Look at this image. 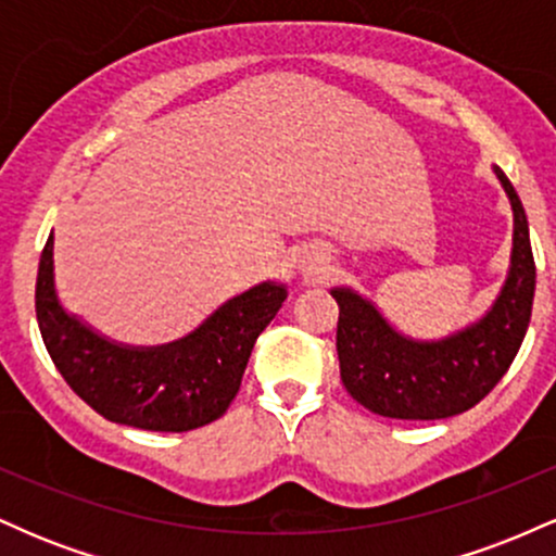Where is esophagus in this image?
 <instances>
[{
  "instance_id": "1",
  "label": "esophagus",
  "mask_w": 556,
  "mask_h": 556,
  "mask_svg": "<svg viewBox=\"0 0 556 556\" xmlns=\"http://www.w3.org/2000/svg\"><path fill=\"white\" fill-rule=\"evenodd\" d=\"M298 269L303 274V279H318L321 274H327L329 269V256L324 248H303V253H300L298 258Z\"/></svg>"
}]
</instances>
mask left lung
<instances>
[{
  "mask_svg": "<svg viewBox=\"0 0 556 556\" xmlns=\"http://www.w3.org/2000/svg\"><path fill=\"white\" fill-rule=\"evenodd\" d=\"M494 175L513 206V253L500 295L478 321L439 337L416 340L353 287H331L340 305L337 355L350 397L366 410L400 420H439L478 405L507 374L528 331L535 264L528 216L513 182Z\"/></svg>",
  "mask_w": 556,
  "mask_h": 556,
  "instance_id": "obj_1",
  "label": "left lung"
}]
</instances>
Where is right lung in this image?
Listing matches in <instances>:
<instances>
[{
  "mask_svg": "<svg viewBox=\"0 0 556 556\" xmlns=\"http://www.w3.org/2000/svg\"><path fill=\"white\" fill-rule=\"evenodd\" d=\"M287 298V285L261 282L222 303L193 331L167 344H123L67 314L54 285V232L36 279V318L56 371L112 424L146 431H190L225 416L258 334Z\"/></svg>",
  "mask_w": 556,
  "mask_h": 556,
  "instance_id": "1",
  "label": "right lung"
}]
</instances>
